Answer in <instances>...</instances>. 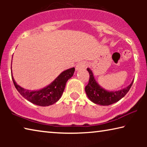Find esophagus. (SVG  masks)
Instances as JSON below:
<instances>
[{"instance_id":"1","label":"esophagus","mask_w":147,"mask_h":147,"mask_svg":"<svg viewBox=\"0 0 147 147\" xmlns=\"http://www.w3.org/2000/svg\"><path fill=\"white\" fill-rule=\"evenodd\" d=\"M87 63L86 61H81L79 62L76 64V70H80V69H82L84 68H86L87 66Z\"/></svg>"}]
</instances>
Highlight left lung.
Instances as JSON below:
<instances>
[{"instance_id":"obj_1","label":"left lung","mask_w":147,"mask_h":147,"mask_svg":"<svg viewBox=\"0 0 147 147\" xmlns=\"http://www.w3.org/2000/svg\"><path fill=\"white\" fill-rule=\"evenodd\" d=\"M89 74V79L88 85L86 86L85 91L88 98L93 102L102 106H108L115 103L124 97L132 86L134 81L128 87L116 91H108L102 88L94 78L92 71L87 69Z\"/></svg>"}]
</instances>
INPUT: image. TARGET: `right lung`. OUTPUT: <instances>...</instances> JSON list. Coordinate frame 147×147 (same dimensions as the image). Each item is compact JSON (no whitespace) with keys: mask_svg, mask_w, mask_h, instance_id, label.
I'll return each mask as SVG.
<instances>
[{"mask_svg":"<svg viewBox=\"0 0 147 147\" xmlns=\"http://www.w3.org/2000/svg\"><path fill=\"white\" fill-rule=\"evenodd\" d=\"M74 70L75 69L73 67L62 72L53 83L38 91L26 90L17 85L12 76L11 78L17 90L24 98L38 106H48L56 103L60 98L67 82L73 76Z\"/></svg>","mask_w":147,"mask_h":147,"instance_id":"obj_1","label":"right lung"}]
</instances>
